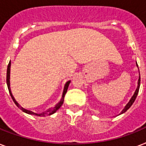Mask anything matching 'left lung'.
<instances>
[{
	"label": "left lung",
	"mask_w": 146,
	"mask_h": 146,
	"mask_svg": "<svg viewBox=\"0 0 146 146\" xmlns=\"http://www.w3.org/2000/svg\"><path fill=\"white\" fill-rule=\"evenodd\" d=\"M136 66H138V65H137V63H136ZM139 86H140V75H139V80H138V86H137V88H136V91H135V92H134L133 96H132V98H130V100H129V102H128L127 104V105L124 107V108L123 109V111H121V113H120V114H122V113H123L124 112H126V111L128 110V109L130 108V107L132 106V104H133V102H135V100H136V96H137V95H138V92H139ZM119 114V115H120Z\"/></svg>",
	"instance_id": "8db88e82"
}]
</instances>
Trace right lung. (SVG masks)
<instances>
[{
  "mask_svg": "<svg viewBox=\"0 0 146 146\" xmlns=\"http://www.w3.org/2000/svg\"><path fill=\"white\" fill-rule=\"evenodd\" d=\"M10 66H11V62H9V64H8L7 66V87H8V89H9V92L10 94V96L12 98L13 101V102L15 103V104L17 105L18 108H19L21 111H23V112L26 113H29V114H31V115H35V116H39V117H45L47 115H51L53 113H54L56 111L58 110V109L61 107V105L63 104L64 103V96L66 95V91H67V89H68V86L70 83V80H69L67 82H66V84L64 86V91H63V94H62V97H61V99L60 101L57 104H56L54 107H53V108H50L48 109L47 111H44V112H42V113H35L34 111H30V110H28V109H26L23 108V107L20 105V104L17 102V100L15 99V98L13 97V96L12 92H11V89H10Z\"/></svg>",
  "mask_w": 146,
  "mask_h": 146,
  "instance_id": "right-lung-1",
  "label": "right lung"
}]
</instances>
